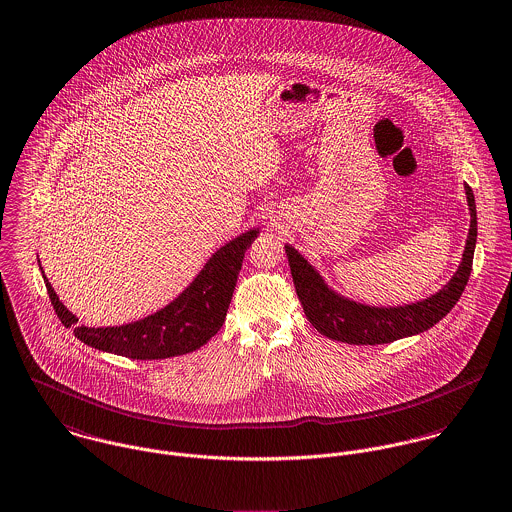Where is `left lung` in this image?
Listing matches in <instances>:
<instances>
[{"label":"left lung","instance_id":"left-lung-1","mask_svg":"<svg viewBox=\"0 0 512 512\" xmlns=\"http://www.w3.org/2000/svg\"><path fill=\"white\" fill-rule=\"evenodd\" d=\"M467 204L471 212L469 235L463 251V259L454 279L434 296L397 308H375L351 302L336 294L322 281L314 267L290 245H286V257L292 273L298 300L304 308L308 322L330 340L353 345H377L420 334L438 324L459 300L471 275L473 251L477 241V210L473 190L465 184Z\"/></svg>","mask_w":512,"mask_h":512}]
</instances>
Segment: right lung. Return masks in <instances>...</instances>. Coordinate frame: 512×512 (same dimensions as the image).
Segmentation results:
<instances>
[{
  "instance_id": "right-lung-1",
  "label": "right lung",
  "mask_w": 512,
  "mask_h": 512,
  "mask_svg": "<svg viewBox=\"0 0 512 512\" xmlns=\"http://www.w3.org/2000/svg\"><path fill=\"white\" fill-rule=\"evenodd\" d=\"M255 237L257 229H251L218 249L192 284L159 312L125 326L90 328L82 324L74 328V336L90 347L129 359H167L202 347L226 320L245 251ZM43 279L58 320L66 328L74 326L76 316L58 300L45 275Z\"/></svg>"
}]
</instances>
